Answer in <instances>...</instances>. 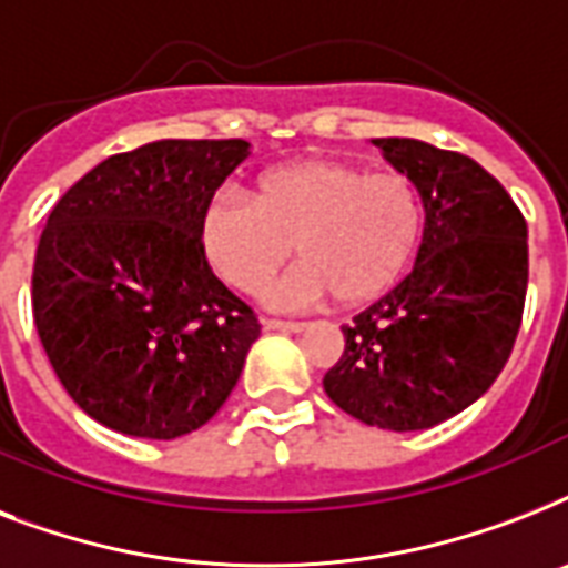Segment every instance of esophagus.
Listing matches in <instances>:
<instances>
[{
    "mask_svg": "<svg viewBox=\"0 0 568 568\" xmlns=\"http://www.w3.org/2000/svg\"><path fill=\"white\" fill-rule=\"evenodd\" d=\"M265 329H267V333H306V329H310V324H303V321L267 318Z\"/></svg>",
    "mask_w": 568,
    "mask_h": 568,
    "instance_id": "1",
    "label": "esophagus"
}]
</instances>
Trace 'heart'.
I'll list each match as a JSON object with an SVG mask.
<instances>
[{
	"mask_svg": "<svg viewBox=\"0 0 568 568\" xmlns=\"http://www.w3.org/2000/svg\"><path fill=\"white\" fill-rule=\"evenodd\" d=\"M422 226V194L404 173L303 159L267 171L253 200L214 196L203 212L200 244L214 274L244 294L267 288L297 244L306 262L280 280L267 301L303 310L336 294L356 306L404 276Z\"/></svg>",
	"mask_w": 568,
	"mask_h": 568,
	"instance_id": "b5f03b06",
	"label": "heart"
}]
</instances>
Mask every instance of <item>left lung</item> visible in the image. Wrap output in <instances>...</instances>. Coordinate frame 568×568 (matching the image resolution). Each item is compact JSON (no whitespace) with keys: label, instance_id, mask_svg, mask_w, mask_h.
<instances>
[{"label":"left lung","instance_id":"8db88e82","mask_svg":"<svg viewBox=\"0 0 568 568\" xmlns=\"http://www.w3.org/2000/svg\"><path fill=\"white\" fill-rule=\"evenodd\" d=\"M415 182L424 232L413 271L345 327L329 400L383 430H427L471 406L510 359L528 292V223L475 159L374 138Z\"/></svg>","mask_w":568,"mask_h":568}]
</instances>
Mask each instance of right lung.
<instances>
[{
	"label": "right lung",
	"instance_id": "obj_1",
	"mask_svg": "<svg viewBox=\"0 0 568 568\" xmlns=\"http://www.w3.org/2000/svg\"><path fill=\"white\" fill-rule=\"evenodd\" d=\"M247 155L241 138H164L100 162L49 212L31 274L34 327L93 422L176 439L239 383L258 321L212 274L200 223Z\"/></svg>",
	"mask_w": 568,
	"mask_h": 568
}]
</instances>
